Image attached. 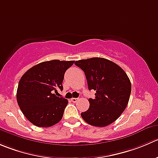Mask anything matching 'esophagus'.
<instances>
[{"mask_svg": "<svg viewBox=\"0 0 158 158\" xmlns=\"http://www.w3.org/2000/svg\"><path fill=\"white\" fill-rule=\"evenodd\" d=\"M78 98H72L71 99V101L72 102H76L78 101Z\"/></svg>", "mask_w": 158, "mask_h": 158, "instance_id": "esophagus-1", "label": "esophagus"}]
</instances>
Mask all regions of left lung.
I'll return each instance as SVG.
<instances>
[{"label": "left lung", "mask_w": 158, "mask_h": 158, "mask_svg": "<svg viewBox=\"0 0 158 158\" xmlns=\"http://www.w3.org/2000/svg\"><path fill=\"white\" fill-rule=\"evenodd\" d=\"M85 73L89 89L96 90L89 99V108L81 113L82 119L95 127L108 126L117 120L129 102L131 83L127 75L116 63L103 58L76 61Z\"/></svg>", "instance_id": "left-lung-1"}]
</instances>
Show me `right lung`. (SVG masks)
<instances>
[{"instance_id":"add662e5","label":"right lung","mask_w":158,"mask_h":158,"mask_svg":"<svg viewBox=\"0 0 158 158\" xmlns=\"http://www.w3.org/2000/svg\"><path fill=\"white\" fill-rule=\"evenodd\" d=\"M74 61L52 60L29 69L22 76L17 90V101L27 120L39 127H49L62 120L68 100L56 96L63 89L65 71Z\"/></svg>"}]
</instances>
